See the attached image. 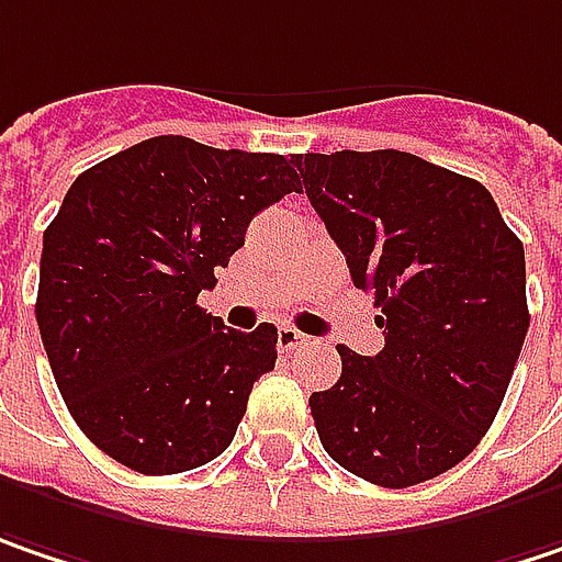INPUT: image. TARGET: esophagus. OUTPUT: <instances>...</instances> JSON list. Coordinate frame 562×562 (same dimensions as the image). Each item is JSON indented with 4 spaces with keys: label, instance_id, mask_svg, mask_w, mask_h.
I'll use <instances>...</instances> for the list:
<instances>
[{
    "label": "esophagus",
    "instance_id": "obj_1",
    "mask_svg": "<svg viewBox=\"0 0 562 562\" xmlns=\"http://www.w3.org/2000/svg\"><path fill=\"white\" fill-rule=\"evenodd\" d=\"M277 344H280V349H285V352H292V349L305 347V344H308V337H305L302 330H295V327L282 324L280 334H277Z\"/></svg>",
    "mask_w": 562,
    "mask_h": 562
}]
</instances>
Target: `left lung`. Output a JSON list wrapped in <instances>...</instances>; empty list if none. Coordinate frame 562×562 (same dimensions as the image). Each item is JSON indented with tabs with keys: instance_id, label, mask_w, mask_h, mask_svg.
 <instances>
[{
	"instance_id": "8db88e82",
	"label": "left lung",
	"mask_w": 562,
	"mask_h": 562,
	"mask_svg": "<svg viewBox=\"0 0 562 562\" xmlns=\"http://www.w3.org/2000/svg\"><path fill=\"white\" fill-rule=\"evenodd\" d=\"M384 349L337 347L340 381L308 397L324 451L404 490L464 461L506 397L528 334L525 248L490 190L411 151L292 155Z\"/></svg>"
}]
</instances>
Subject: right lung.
Listing matches in <instances>:
<instances>
[{
  "label": "right lung",
  "mask_w": 562,
  "mask_h": 562,
  "mask_svg": "<svg viewBox=\"0 0 562 562\" xmlns=\"http://www.w3.org/2000/svg\"><path fill=\"white\" fill-rule=\"evenodd\" d=\"M292 161L155 136L82 171L44 232L37 327L85 436L130 471L181 474L232 446L277 327L225 330L196 295Z\"/></svg>",
  "instance_id": "add662e5"
}]
</instances>
